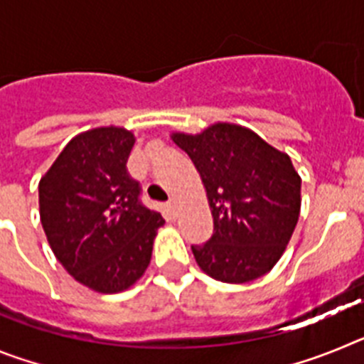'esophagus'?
<instances>
[{
    "mask_svg": "<svg viewBox=\"0 0 364 364\" xmlns=\"http://www.w3.org/2000/svg\"><path fill=\"white\" fill-rule=\"evenodd\" d=\"M166 208H167V211H169V213H171V215H176V211H178V205H176L175 198H171V200L167 202Z\"/></svg>",
    "mask_w": 364,
    "mask_h": 364,
    "instance_id": "34e87169",
    "label": "esophagus"
}]
</instances>
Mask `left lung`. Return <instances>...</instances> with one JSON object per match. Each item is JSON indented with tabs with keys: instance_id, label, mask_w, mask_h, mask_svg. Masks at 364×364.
Listing matches in <instances>:
<instances>
[{
	"instance_id": "obj_1",
	"label": "left lung",
	"mask_w": 364,
	"mask_h": 364,
	"mask_svg": "<svg viewBox=\"0 0 364 364\" xmlns=\"http://www.w3.org/2000/svg\"><path fill=\"white\" fill-rule=\"evenodd\" d=\"M171 138L200 173L213 215L211 239L191 246L202 272L231 284L268 273L301 211V176L290 156L233 124Z\"/></svg>"
}]
</instances>
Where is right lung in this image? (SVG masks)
<instances>
[{
  "instance_id": "right-lung-1",
  "label": "right lung",
  "mask_w": 364,
  "mask_h": 364,
  "mask_svg": "<svg viewBox=\"0 0 364 364\" xmlns=\"http://www.w3.org/2000/svg\"><path fill=\"white\" fill-rule=\"evenodd\" d=\"M134 134L98 127L74 136L40 180V218L63 268L100 294H118L149 266L162 215L140 200L127 159Z\"/></svg>"
}]
</instances>
